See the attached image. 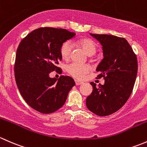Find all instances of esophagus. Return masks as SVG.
<instances>
[{
  "instance_id": "1",
  "label": "esophagus",
  "mask_w": 147,
  "mask_h": 147,
  "mask_svg": "<svg viewBox=\"0 0 147 147\" xmlns=\"http://www.w3.org/2000/svg\"><path fill=\"white\" fill-rule=\"evenodd\" d=\"M75 83L76 86H79V85H81L83 84V82H81V81H77V80H75Z\"/></svg>"
}]
</instances>
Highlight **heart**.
Wrapping results in <instances>:
<instances>
[{
	"label": "heart",
	"mask_w": 147,
	"mask_h": 147,
	"mask_svg": "<svg viewBox=\"0 0 147 147\" xmlns=\"http://www.w3.org/2000/svg\"><path fill=\"white\" fill-rule=\"evenodd\" d=\"M77 45L81 47L84 49L85 52L88 56H92L96 54L97 51V47L95 42L93 40L88 38L81 39L77 41ZM72 51V44L69 41L63 42L60 49V54L63 59L68 60L70 58L71 54ZM90 71V66L87 64H80L75 62L69 63L66 66V71L71 76L77 78V79H82Z\"/></svg>",
	"instance_id": "b5f03b06"
}]
</instances>
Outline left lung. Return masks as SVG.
<instances>
[{
	"label": "left lung",
	"mask_w": 147,
	"mask_h": 147,
	"mask_svg": "<svg viewBox=\"0 0 147 147\" xmlns=\"http://www.w3.org/2000/svg\"><path fill=\"white\" fill-rule=\"evenodd\" d=\"M102 46L103 57L96 71L97 78L105 84L97 87L86 98L88 109L98 116H107L119 110L129 99L135 83L138 69L136 54L123 37L111 34H91Z\"/></svg>",
	"instance_id": "obj_1"
}]
</instances>
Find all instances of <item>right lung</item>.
<instances>
[{"label":"right lung","mask_w":147,"mask_h":147,"mask_svg":"<svg viewBox=\"0 0 147 147\" xmlns=\"http://www.w3.org/2000/svg\"><path fill=\"white\" fill-rule=\"evenodd\" d=\"M75 35L65 29L40 28L29 33L18 46L14 66L17 86L25 102L41 113L61 108L76 85L68 76L49 77L54 71L61 73L57 66L62 59L60 49Z\"/></svg>","instance_id":"right-lung-1"}]
</instances>
